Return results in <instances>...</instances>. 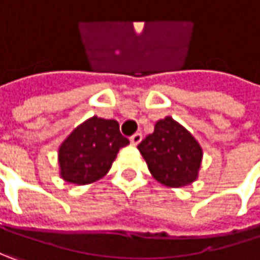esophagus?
Here are the masks:
<instances>
[{
	"mask_svg": "<svg viewBox=\"0 0 260 260\" xmlns=\"http://www.w3.org/2000/svg\"><path fill=\"white\" fill-rule=\"evenodd\" d=\"M141 140H143V134H140V132H137V134H134L132 137H131V144L132 145H138L141 143Z\"/></svg>",
	"mask_w": 260,
	"mask_h": 260,
	"instance_id": "esophagus-1",
	"label": "esophagus"
}]
</instances>
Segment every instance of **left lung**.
<instances>
[{"mask_svg": "<svg viewBox=\"0 0 260 260\" xmlns=\"http://www.w3.org/2000/svg\"><path fill=\"white\" fill-rule=\"evenodd\" d=\"M138 150L151 176L165 187L181 188L199 178L203 148L190 131L171 116L156 122L153 134L140 143Z\"/></svg>", "mask_w": 260, "mask_h": 260, "instance_id": "8db88e82", "label": "left lung"}]
</instances>
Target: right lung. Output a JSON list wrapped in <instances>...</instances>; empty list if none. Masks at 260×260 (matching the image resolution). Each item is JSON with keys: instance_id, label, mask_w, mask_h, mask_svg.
Segmentation results:
<instances>
[{"instance_id": "obj_1", "label": "right lung", "mask_w": 260, "mask_h": 260, "mask_svg": "<svg viewBox=\"0 0 260 260\" xmlns=\"http://www.w3.org/2000/svg\"><path fill=\"white\" fill-rule=\"evenodd\" d=\"M129 144L115 119L92 116L66 137L58 147V169L63 181L92 184L106 175L122 147Z\"/></svg>"}]
</instances>
